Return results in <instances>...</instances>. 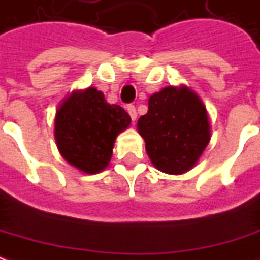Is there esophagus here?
I'll use <instances>...</instances> for the list:
<instances>
[{"label":"esophagus","instance_id":"1","mask_svg":"<svg viewBox=\"0 0 260 260\" xmlns=\"http://www.w3.org/2000/svg\"><path fill=\"white\" fill-rule=\"evenodd\" d=\"M127 111H128V114H130V117L133 120V123L136 121V118H137V111H136V107H134L133 104H128L127 106Z\"/></svg>","mask_w":260,"mask_h":260}]
</instances>
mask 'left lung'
<instances>
[{"mask_svg": "<svg viewBox=\"0 0 260 260\" xmlns=\"http://www.w3.org/2000/svg\"><path fill=\"white\" fill-rule=\"evenodd\" d=\"M137 130L151 163L169 175L190 170L210 140L206 107L187 87H166L153 94Z\"/></svg>", "mask_w": 260, "mask_h": 260, "instance_id": "1", "label": "left lung"}]
</instances>
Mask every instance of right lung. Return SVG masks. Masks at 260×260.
Returning <instances> with one entry per match:
<instances>
[{
    "label": "right lung",
    "mask_w": 260,
    "mask_h": 260,
    "mask_svg": "<svg viewBox=\"0 0 260 260\" xmlns=\"http://www.w3.org/2000/svg\"><path fill=\"white\" fill-rule=\"evenodd\" d=\"M132 118L117 104H109L94 87L76 91L57 110L54 136L61 156L78 170L94 175L109 165L114 140Z\"/></svg>",
    "instance_id": "add662e5"
}]
</instances>
